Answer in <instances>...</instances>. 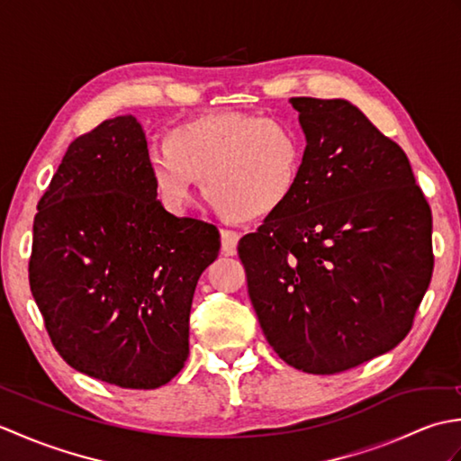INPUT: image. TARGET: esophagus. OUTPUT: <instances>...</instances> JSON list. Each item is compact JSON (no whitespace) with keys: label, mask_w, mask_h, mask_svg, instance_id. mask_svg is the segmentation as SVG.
<instances>
[{"label":"esophagus","mask_w":461,"mask_h":461,"mask_svg":"<svg viewBox=\"0 0 461 461\" xmlns=\"http://www.w3.org/2000/svg\"><path fill=\"white\" fill-rule=\"evenodd\" d=\"M220 240H221V253H223V256H236L238 241H240L238 233L230 231V230H221Z\"/></svg>","instance_id":"1"}]
</instances>
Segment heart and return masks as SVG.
Segmentation results:
<instances>
[{"label":"heart","instance_id":"1","mask_svg":"<svg viewBox=\"0 0 461 461\" xmlns=\"http://www.w3.org/2000/svg\"><path fill=\"white\" fill-rule=\"evenodd\" d=\"M303 170V142L293 126L267 116L218 113L172 126L164 150L146 154L154 198L180 213L195 180L213 212L238 221L269 218L285 205Z\"/></svg>","mask_w":461,"mask_h":461}]
</instances>
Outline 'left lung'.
<instances>
[{
  "label": "left lung",
  "mask_w": 461,
  "mask_h": 461,
  "mask_svg": "<svg viewBox=\"0 0 461 461\" xmlns=\"http://www.w3.org/2000/svg\"><path fill=\"white\" fill-rule=\"evenodd\" d=\"M305 132L291 200L240 240L263 335L335 375L393 350L432 279V213L408 156L345 99H291Z\"/></svg>",
  "instance_id": "8db88e82"
}]
</instances>
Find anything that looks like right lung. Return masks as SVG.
Returning <instances> with one entry per match:
<instances>
[{
	"label": "right lung",
	"mask_w": 461,
	"mask_h": 461,
	"mask_svg": "<svg viewBox=\"0 0 461 461\" xmlns=\"http://www.w3.org/2000/svg\"><path fill=\"white\" fill-rule=\"evenodd\" d=\"M146 139L132 114L68 146L33 221L29 287L68 366L152 390L188 358L198 279L218 258L210 223L154 198Z\"/></svg>",
	"instance_id": "1"
}]
</instances>
